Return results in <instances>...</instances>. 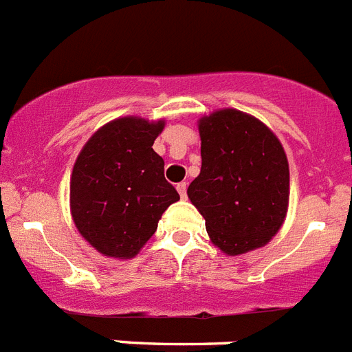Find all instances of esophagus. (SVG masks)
Returning a JSON list of instances; mask_svg holds the SVG:
<instances>
[{
    "label": "esophagus",
    "instance_id": "1",
    "mask_svg": "<svg viewBox=\"0 0 352 352\" xmlns=\"http://www.w3.org/2000/svg\"><path fill=\"white\" fill-rule=\"evenodd\" d=\"M176 188H178L179 195H182V197L185 199L186 197V183H178V185H176Z\"/></svg>",
    "mask_w": 352,
    "mask_h": 352
}]
</instances>
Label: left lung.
<instances>
[{"mask_svg":"<svg viewBox=\"0 0 352 352\" xmlns=\"http://www.w3.org/2000/svg\"><path fill=\"white\" fill-rule=\"evenodd\" d=\"M199 133L203 166L186 194L211 241L229 256L263 247L287 213L289 164L280 141L236 109L203 118Z\"/></svg>","mask_w":352,"mask_h":352,"instance_id":"8db88e82","label":"left lung"}]
</instances>
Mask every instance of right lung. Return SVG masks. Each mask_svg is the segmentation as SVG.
Masks as SVG:
<instances>
[{
    "instance_id": "1",
    "label": "right lung",
    "mask_w": 352,
    "mask_h": 352,
    "mask_svg": "<svg viewBox=\"0 0 352 352\" xmlns=\"http://www.w3.org/2000/svg\"><path fill=\"white\" fill-rule=\"evenodd\" d=\"M164 121L120 118L96 130L72 170L70 208L77 229L107 257L130 259L179 199L164 176L153 142Z\"/></svg>"
}]
</instances>
